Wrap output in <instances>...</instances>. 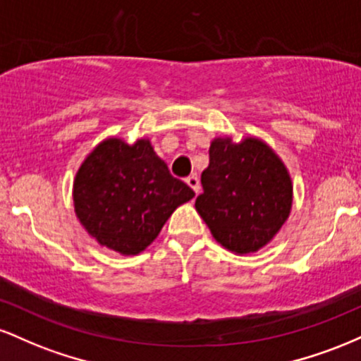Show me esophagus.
Returning <instances> with one entry per match:
<instances>
[{
	"instance_id": "1",
	"label": "esophagus",
	"mask_w": 361,
	"mask_h": 361,
	"mask_svg": "<svg viewBox=\"0 0 361 361\" xmlns=\"http://www.w3.org/2000/svg\"><path fill=\"white\" fill-rule=\"evenodd\" d=\"M186 183H188V186L193 190L195 193L200 192V180H198L197 175H190L188 178H186Z\"/></svg>"
}]
</instances>
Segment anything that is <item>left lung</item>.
I'll return each instance as SVG.
<instances>
[{
  "mask_svg": "<svg viewBox=\"0 0 361 361\" xmlns=\"http://www.w3.org/2000/svg\"><path fill=\"white\" fill-rule=\"evenodd\" d=\"M202 188L195 209L214 238L239 255L270 243L292 209L287 168L258 139L241 144L215 139L209 166L202 173Z\"/></svg>",
  "mask_w": 361,
  "mask_h": 361,
  "instance_id": "left-lung-1",
  "label": "left lung"
}]
</instances>
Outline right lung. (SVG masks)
Listing matches in <instances>:
<instances>
[{
	"mask_svg": "<svg viewBox=\"0 0 361 361\" xmlns=\"http://www.w3.org/2000/svg\"><path fill=\"white\" fill-rule=\"evenodd\" d=\"M195 192L169 173L151 142L109 139L86 157L74 180V210L102 246L137 255Z\"/></svg>",
	"mask_w": 361,
	"mask_h": 361,
	"instance_id": "right-lung-1",
	"label": "right lung"
}]
</instances>
